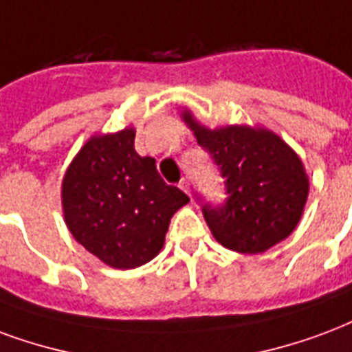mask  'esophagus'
Here are the masks:
<instances>
[{
  "label": "esophagus",
  "mask_w": 352,
  "mask_h": 352,
  "mask_svg": "<svg viewBox=\"0 0 352 352\" xmlns=\"http://www.w3.org/2000/svg\"><path fill=\"white\" fill-rule=\"evenodd\" d=\"M179 186H181V190H183V192H186V194H188L190 196V183H188V179H181V183H179Z\"/></svg>",
  "instance_id": "obj_1"
}]
</instances>
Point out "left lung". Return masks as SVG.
Returning a JSON list of instances; mask_svg holds the SVG:
<instances>
[{"instance_id":"obj_1","label":"left lung","mask_w":352,"mask_h":352,"mask_svg":"<svg viewBox=\"0 0 352 352\" xmlns=\"http://www.w3.org/2000/svg\"><path fill=\"white\" fill-rule=\"evenodd\" d=\"M181 117L226 179V205H203L216 241L239 254H263L287 239L308 201L309 177L300 156L263 126L209 129L188 108Z\"/></svg>"}]
</instances>
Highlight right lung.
<instances>
[{
	"mask_svg": "<svg viewBox=\"0 0 352 352\" xmlns=\"http://www.w3.org/2000/svg\"><path fill=\"white\" fill-rule=\"evenodd\" d=\"M136 129L95 134L61 183L67 228L111 269L142 267L162 250L169 220L190 197L162 181L155 158L134 149Z\"/></svg>",
	"mask_w": 352,
	"mask_h": 352,
	"instance_id": "obj_1",
	"label": "right lung"
}]
</instances>
